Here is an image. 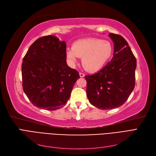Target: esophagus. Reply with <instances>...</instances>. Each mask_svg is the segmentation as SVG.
<instances>
[{
	"mask_svg": "<svg viewBox=\"0 0 156 156\" xmlns=\"http://www.w3.org/2000/svg\"><path fill=\"white\" fill-rule=\"evenodd\" d=\"M79 75H80V77H84V75H84L83 73H79Z\"/></svg>",
	"mask_w": 156,
	"mask_h": 156,
	"instance_id": "esophagus-1",
	"label": "esophagus"
}]
</instances>
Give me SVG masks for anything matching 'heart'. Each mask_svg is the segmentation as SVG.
I'll return each mask as SVG.
<instances>
[{"instance_id":"obj_1","label":"heart","mask_w":156,"mask_h":156,"mask_svg":"<svg viewBox=\"0 0 156 156\" xmlns=\"http://www.w3.org/2000/svg\"><path fill=\"white\" fill-rule=\"evenodd\" d=\"M113 48L111 42L95 37H87L73 42L72 48L66 51L67 58L72 64L82 57V64L90 72L101 69L111 58Z\"/></svg>"}]
</instances>
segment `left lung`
Here are the masks:
<instances>
[{
  "mask_svg": "<svg viewBox=\"0 0 156 156\" xmlns=\"http://www.w3.org/2000/svg\"><path fill=\"white\" fill-rule=\"evenodd\" d=\"M114 43L113 57L100 72L86 75L90 103L100 109H112L126 101L135 84L136 60L120 35L108 34Z\"/></svg>",
  "mask_w": 156,
  "mask_h": 156,
  "instance_id": "left-lung-1",
  "label": "left lung"
}]
</instances>
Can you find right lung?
I'll return each mask as SVG.
<instances>
[{"mask_svg": "<svg viewBox=\"0 0 156 156\" xmlns=\"http://www.w3.org/2000/svg\"><path fill=\"white\" fill-rule=\"evenodd\" d=\"M23 88L34 106L55 111L70 98L80 78L66 63V44L55 36L40 37L28 49L23 60Z\"/></svg>", "mask_w": 156, "mask_h": 156, "instance_id": "obj_1", "label": "right lung"}]
</instances>
